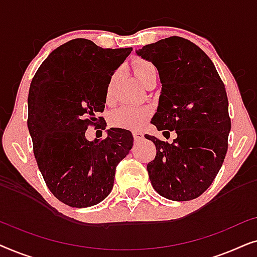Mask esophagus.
I'll return each mask as SVG.
<instances>
[{
  "mask_svg": "<svg viewBox=\"0 0 257 257\" xmlns=\"http://www.w3.org/2000/svg\"><path fill=\"white\" fill-rule=\"evenodd\" d=\"M133 138H135V142H140L144 139V135L142 132H133Z\"/></svg>",
  "mask_w": 257,
  "mask_h": 257,
  "instance_id": "34e87169",
  "label": "esophagus"
}]
</instances>
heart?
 Masks as SVG:
<instances>
[{"mask_svg":"<svg viewBox=\"0 0 257 257\" xmlns=\"http://www.w3.org/2000/svg\"><path fill=\"white\" fill-rule=\"evenodd\" d=\"M153 64L146 61H138L133 65V73L138 78L140 83L147 76L151 70H154ZM111 87H108L107 96H110ZM151 108L147 106H125L119 107L111 115V124L115 127H120L125 130H139L145 126L147 120L150 119Z\"/></svg>","mask_w":257,"mask_h":257,"instance_id":"b5f03b06","label":"heart"}]
</instances>
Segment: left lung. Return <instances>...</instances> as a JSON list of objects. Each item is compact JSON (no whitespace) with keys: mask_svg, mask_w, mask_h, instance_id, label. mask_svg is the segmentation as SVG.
Returning <instances> with one entry per match:
<instances>
[{"mask_svg":"<svg viewBox=\"0 0 257 257\" xmlns=\"http://www.w3.org/2000/svg\"><path fill=\"white\" fill-rule=\"evenodd\" d=\"M136 54L159 72L153 125L158 131L177 133L172 144L145 136L157 149L147 164L151 184L173 201L198 198L212 185L227 153L230 119L224 84L212 59L182 37L147 44Z\"/></svg>","mask_w":257,"mask_h":257,"instance_id":"left-lung-1","label":"left lung"}]
</instances>
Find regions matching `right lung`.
<instances>
[{
  "mask_svg": "<svg viewBox=\"0 0 257 257\" xmlns=\"http://www.w3.org/2000/svg\"><path fill=\"white\" fill-rule=\"evenodd\" d=\"M131 51L76 38L55 49L31 80L28 128L35 158L48 188L70 207L103 201L132 149V133L124 128L107 130L104 140L85 137L87 126L99 125L111 77Z\"/></svg>",
  "mask_w": 257,
  "mask_h": 257,
  "instance_id": "1",
  "label": "right lung"
}]
</instances>
